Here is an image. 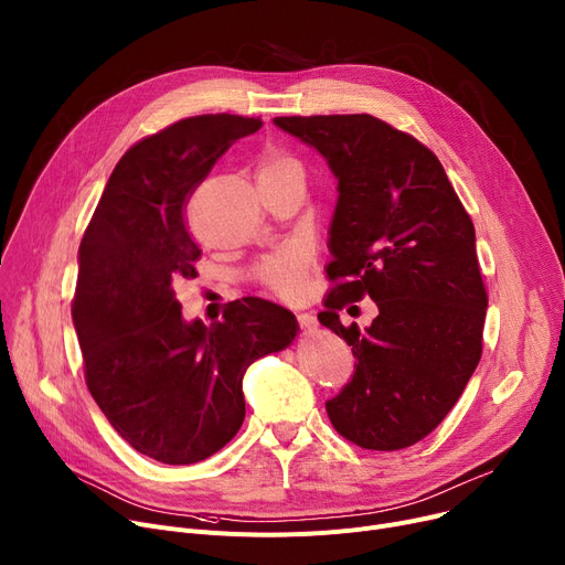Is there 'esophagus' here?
Returning <instances> with one entry per match:
<instances>
[{"mask_svg": "<svg viewBox=\"0 0 565 565\" xmlns=\"http://www.w3.org/2000/svg\"><path fill=\"white\" fill-rule=\"evenodd\" d=\"M297 322H299V329H302L305 333L307 331H313L318 327V320L311 316V313H299L297 316Z\"/></svg>", "mask_w": 565, "mask_h": 565, "instance_id": "1", "label": "esophagus"}]
</instances>
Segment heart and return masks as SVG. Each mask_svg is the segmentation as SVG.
<instances>
[{"label":"heart","instance_id":"1","mask_svg":"<svg viewBox=\"0 0 565 565\" xmlns=\"http://www.w3.org/2000/svg\"><path fill=\"white\" fill-rule=\"evenodd\" d=\"M292 168H299V163L292 157L277 152V149H270V152H266L260 159L258 174H270V172H281ZM305 275H307V254L297 247H288L268 256L258 268L260 284L281 295H292L302 288Z\"/></svg>","mask_w":565,"mask_h":565}]
</instances>
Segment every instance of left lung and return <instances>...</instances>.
Listing matches in <instances>:
<instances>
[{"label": "left lung", "mask_w": 565, "mask_h": 565, "mask_svg": "<svg viewBox=\"0 0 565 565\" xmlns=\"http://www.w3.org/2000/svg\"><path fill=\"white\" fill-rule=\"evenodd\" d=\"M316 147L338 179L329 230L333 284L320 324L352 345V382L327 402L333 429L393 452L431 434L481 359L488 295L475 224L440 161L388 122L352 116L275 118ZM367 294L381 316L361 332L340 311Z\"/></svg>", "instance_id": "1"}]
</instances>
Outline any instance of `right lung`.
<instances>
[{"label": "right lung", "instance_id": "add662e5", "mask_svg": "<svg viewBox=\"0 0 565 565\" xmlns=\"http://www.w3.org/2000/svg\"><path fill=\"white\" fill-rule=\"evenodd\" d=\"M260 125L209 113L138 140L82 238L72 322L88 391L136 452L168 466L204 461L238 434L245 370L299 331L288 309L260 297L236 299L222 322H185L174 295L202 256L183 217L188 198Z\"/></svg>", "mask_w": 565, "mask_h": 565}]
</instances>
